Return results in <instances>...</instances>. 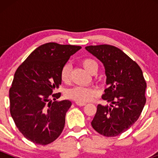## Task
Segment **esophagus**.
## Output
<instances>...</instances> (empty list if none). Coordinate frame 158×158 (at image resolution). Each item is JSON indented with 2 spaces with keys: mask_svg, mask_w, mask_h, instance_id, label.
<instances>
[{
  "mask_svg": "<svg viewBox=\"0 0 158 158\" xmlns=\"http://www.w3.org/2000/svg\"><path fill=\"white\" fill-rule=\"evenodd\" d=\"M76 104L77 105V106H85V105H86V103L82 102L76 101Z\"/></svg>",
  "mask_w": 158,
  "mask_h": 158,
  "instance_id": "34e87169",
  "label": "esophagus"
}]
</instances>
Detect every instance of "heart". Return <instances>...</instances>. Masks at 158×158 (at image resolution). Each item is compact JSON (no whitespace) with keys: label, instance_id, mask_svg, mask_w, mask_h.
<instances>
[{"label":"heart","instance_id":"1","mask_svg":"<svg viewBox=\"0 0 158 158\" xmlns=\"http://www.w3.org/2000/svg\"><path fill=\"white\" fill-rule=\"evenodd\" d=\"M82 64L89 73H94L98 69V64L94 60L90 58H85L82 60ZM70 66L69 64H66L62 68L60 72V78L61 80L65 83H68L70 81ZM98 94V92L95 89L91 87L85 86H75L73 88L69 89L66 92V95L68 98L76 101L88 102L95 98Z\"/></svg>","mask_w":158,"mask_h":158}]
</instances>
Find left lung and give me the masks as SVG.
<instances>
[{"instance_id": "8db88e82", "label": "left lung", "mask_w": 158, "mask_h": 158, "mask_svg": "<svg viewBox=\"0 0 158 158\" xmlns=\"http://www.w3.org/2000/svg\"><path fill=\"white\" fill-rule=\"evenodd\" d=\"M85 49L104 65L108 88L102 98L111 102L109 106L98 105L91 125L100 135L117 136L138 120L146 103L147 84L142 70L114 46H89Z\"/></svg>"}]
</instances>
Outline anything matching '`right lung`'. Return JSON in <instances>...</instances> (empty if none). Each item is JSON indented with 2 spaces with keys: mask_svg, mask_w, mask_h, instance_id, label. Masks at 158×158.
Returning a JSON list of instances; mask_svg holds the SVG:
<instances>
[{
  "mask_svg": "<svg viewBox=\"0 0 158 158\" xmlns=\"http://www.w3.org/2000/svg\"><path fill=\"white\" fill-rule=\"evenodd\" d=\"M81 48L56 43L43 44L15 72L9 90L10 114L18 130L32 142L46 145L61 135L72 102L56 101L61 93L52 92L61 85L62 68Z\"/></svg>",
  "mask_w": 158,
  "mask_h": 158,
  "instance_id": "add662e5",
  "label": "right lung"
}]
</instances>
